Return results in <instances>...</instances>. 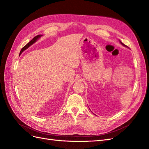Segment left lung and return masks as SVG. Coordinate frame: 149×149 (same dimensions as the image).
Returning <instances> with one entry per match:
<instances>
[{
	"label": "left lung",
	"mask_w": 149,
	"mask_h": 149,
	"mask_svg": "<svg viewBox=\"0 0 149 149\" xmlns=\"http://www.w3.org/2000/svg\"><path fill=\"white\" fill-rule=\"evenodd\" d=\"M120 43H121L122 45H123V46H124V47H127V46H126V45H124V44L123 43H122V42H121L120 41Z\"/></svg>",
	"instance_id": "1"
}]
</instances>
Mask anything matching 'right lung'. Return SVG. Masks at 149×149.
<instances>
[{"instance_id": "1", "label": "right lung", "mask_w": 149, "mask_h": 149, "mask_svg": "<svg viewBox=\"0 0 149 149\" xmlns=\"http://www.w3.org/2000/svg\"><path fill=\"white\" fill-rule=\"evenodd\" d=\"M41 36H42V35H37L36 36V37H35L32 40H31L30 42H29L25 46H24L23 48H22V49H21V51H20V54H21L22 52H23L24 50H25L26 49H27L30 46H31V45L32 44H33L35 42H37V40L40 38V37H41Z\"/></svg>"}]
</instances>
